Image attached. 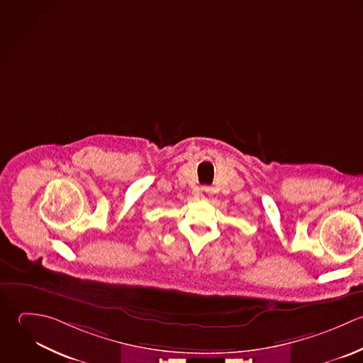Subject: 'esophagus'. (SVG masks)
I'll use <instances>...</instances> for the list:
<instances>
[{
  "instance_id": "34e87169",
  "label": "esophagus",
  "mask_w": 363,
  "mask_h": 363,
  "mask_svg": "<svg viewBox=\"0 0 363 363\" xmlns=\"http://www.w3.org/2000/svg\"><path fill=\"white\" fill-rule=\"evenodd\" d=\"M211 196H212V188L203 186L202 191H201V198L205 199V201H208V199H211Z\"/></svg>"
}]
</instances>
